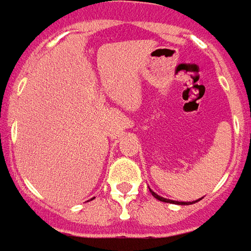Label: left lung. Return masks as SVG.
<instances>
[{
  "label": "left lung",
  "mask_w": 251,
  "mask_h": 251,
  "mask_svg": "<svg viewBox=\"0 0 251 251\" xmlns=\"http://www.w3.org/2000/svg\"><path fill=\"white\" fill-rule=\"evenodd\" d=\"M151 193H152L153 196L156 198L157 200H160V201H166V203H176V204H193V203H196V201H199V200H193V201H174V200H169V199H164V198H161V196H159L157 193H154L153 191H151Z\"/></svg>",
  "instance_id": "1"
}]
</instances>
